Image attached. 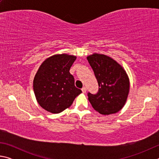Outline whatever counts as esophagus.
I'll list each match as a JSON object with an SVG mask.
<instances>
[{
    "mask_svg": "<svg viewBox=\"0 0 159 159\" xmlns=\"http://www.w3.org/2000/svg\"><path fill=\"white\" fill-rule=\"evenodd\" d=\"M81 90H82L83 93H86V90H87V89H86L85 87H83Z\"/></svg>",
    "mask_w": 159,
    "mask_h": 159,
    "instance_id": "1",
    "label": "esophagus"
}]
</instances>
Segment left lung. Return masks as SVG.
<instances>
[{
  "instance_id": "obj_1",
  "label": "left lung",
  "mask_w": 159,
  "mask_h": 159,
  "mask_svg": "<svg viewBox=\"0 0 159 159\" xmlns=\"http://www.w3.org/2000/svg\"><path fill=\"white\" fill-rule=\"evenodd\" d=\"M87 59L99 85L96 95L88 93V100L99 114H116L124 107L130 91V80L125 70L114 59L104 54L93 53Z\"/></svg>"
}]
</instances>
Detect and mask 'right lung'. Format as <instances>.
<instances>
[{
	"mask_svg": "<svg viewBox=\"0 0 159 159\" xmlns=\"http://www.w3.org/2000/svg\"><path fill=\"white\" fill-rule=\"evenodd\" d=\"M76 56L66 53L48 57L35 75L33 87L35 97L43 109L59 114L69 108L75 98L82 93L75 87L70 68Z\"/></svg>",
	"mask_w": 159,
	"mask_h": 159,
	"instance_id": "obj_1",
	"label": "right lung"
}]
</instances>
